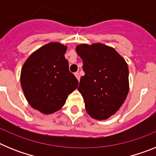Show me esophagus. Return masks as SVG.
<instances>
[{
  "mask_svg": "<svg viewBox=\"0 0 156 156\" xmlns=\"http://www.w3.org/2000/svg\"><path fill=\"white\" fill-rule=\"evenodd\" d=\"M75 76H76V79L78 80V81H79V80H80V76L79 73H76Z\"/></svg>",
  "mask_w": 156,
  "mask_h": 156,
  "instance_id": "esophagus-1",
  "label": "esophagus"
}]
</instances>
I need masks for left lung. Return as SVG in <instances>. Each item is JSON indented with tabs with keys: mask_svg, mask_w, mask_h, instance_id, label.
Listing matches in <instances>:
<instances>
[{
	"mask_svg": "<svg viewBox=\"0 0 156 156\" xmlns=\"http://www.w3.org/2000/svg\"><path fill=\"white\" fill-rule=\"evenodd\" d=\"M85 75L78 90L88 115L98 120L107 119L120 108L129 92V70L125 59L112 47L96 43L78 44Z\"/></svg>",
	"mask_w": 156,
	"mask_h": 156,
	"instance_id": "obj_1",
	"label": "left lung"
}]
</instances>
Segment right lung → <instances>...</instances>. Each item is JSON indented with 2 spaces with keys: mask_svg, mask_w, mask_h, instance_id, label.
Here are the masks:
<instances>
[{
  "mask_svg": "<svg viewBox=\"0 0 156 156\" xmlns=\"http://www.w3.org/2000/svg\"><path fill=\"white\" fill-rule=\"evenodd\" d=\"M67 46L50 42L29 56L23 64L20 82L32 108L45 115L62 108L68 95L78 87L65 58Z\"/></svg>",
  "mask_w": 156,
  "mask_h": 156,
  "instance_id": "add662e5",
  "label": "right lung"
}]
</instances>
